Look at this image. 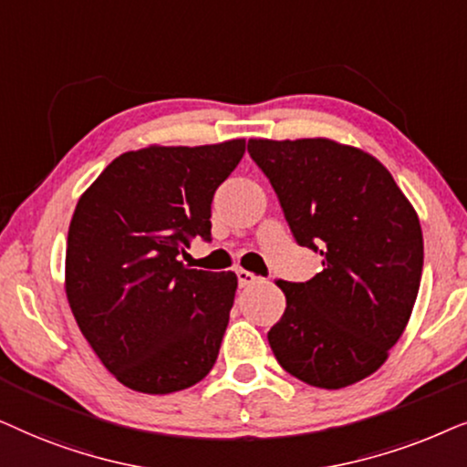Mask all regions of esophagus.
<instances>
[{"instance_id":"obj_1","label":"esophagus","mask_w":467,"mask_h":467,"mask_svg":"<svg viewBox=\"0 0 467 467\" xmlns=\"http://www.w3.org/2000/svg\"><path fill=\"white\" fill-rule=\"evenodd\" d=\"M237 277H239V285H241V288H245V285H252V284L260 282V277L252 275V273L245 271V269H239V271H237Z\"/></svg>"}]
</instances>
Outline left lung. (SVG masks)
<instances>
[{
    "instance_id": "obj_1",
    "label": "left lung",
    "mask_w": 467,
    "mask_h": 467,
    "mask_svg": "<svg viewBox=\"0 0 467 467\" xmlns=\"http://www.w3.org/2000/svg\"><path fill=\"white\" fill-rule=\"evenodd\" d=\"M296 244L320 252L303 284L277 279L285 309L271 327L277 363L309 387L344 389L378 371L412 314L422 273L419 215L390 172L331 139H250Z\"/></svg>"
}]
</instances>
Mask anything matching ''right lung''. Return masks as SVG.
Instances as JSON below:
<instances>
[{"label": "right lung", "instance_id": "obj_1", "mask_svg": "<svg viewBox=\"0 0 467 467\" xmlns=\"http://www.w3.org/2000/svg\"><path fill=\"white\" fill-rule=\"evenodd\" d=\"M245 140L149 145L121 153L78 198L66 247V296L102 365L123 387H194L220 352L237 292L233 271L188 269L192 237H211V201Z\"/></svg>", "mask_w": 467, "mask_h": 467}]
</instances>
